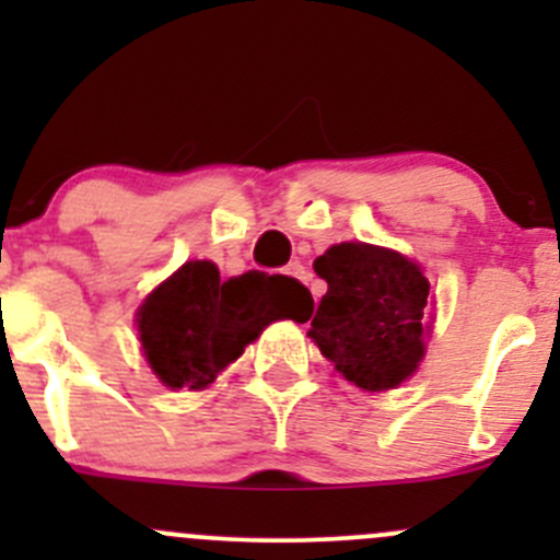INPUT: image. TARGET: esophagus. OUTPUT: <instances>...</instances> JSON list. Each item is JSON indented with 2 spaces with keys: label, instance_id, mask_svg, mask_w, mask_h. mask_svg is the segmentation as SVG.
I'll list each match as a JSON object with an SVG mask.
<instances>
[{
  "label": "esophagus",
  "instance_id": "obj_1",
  "mask_svg": "<svg viewBox=\"0 0 560 560\" xmlns=\"http://www.w3.org/2000/svg\"><path fill=\"white\" fill-rule=\"evenodd\" d=\"M284 273L292 276V279H298V281H301V284H308V281H312V273H308V270L303 268L301 262H290V265H287Z\"/></svg>",
  "mask_w": 560,
  "mask_h": 560
}]
</instances>
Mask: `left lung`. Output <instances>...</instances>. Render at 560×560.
I'll return each instance as SVG.
<instances>
[{"label": "left lung", "instance_id": "left-lung-1", "mask_svg": "<svg viewBox=\"0 0 560 560\" xmlns=\"http://www.w3.org/2000/svg\"><path fill=\"white\" fill-rule=\"evenodd\" d=\"M327 281L308 338L352 385L380 393L409 380L425 358L431 284L393 248L347 241L314 259Z\"/></svg>", "mask_w": 560, "mask_h": 560}]
</instances>
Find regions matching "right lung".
I'll use <instances>...</instances> for the list:
<instances>
[{
  "instance_id": "obj_1",
  "label": "right lung",
  "mask_w": 560,
  "mask_h": 560,
  "mask_svg": "<svg viewBox=\"0 0 560 560\" xmlns=\"http://www.w3.org/2000/svg\"><path fill=\"white\" fill-rule=\"evenodd\" d=\"M312 292L287 276L248 270L224 281L208 259L184 262L138 308L140 347L171 389H206L270 322H303Z\"/></svg>"
}]
</instances>
